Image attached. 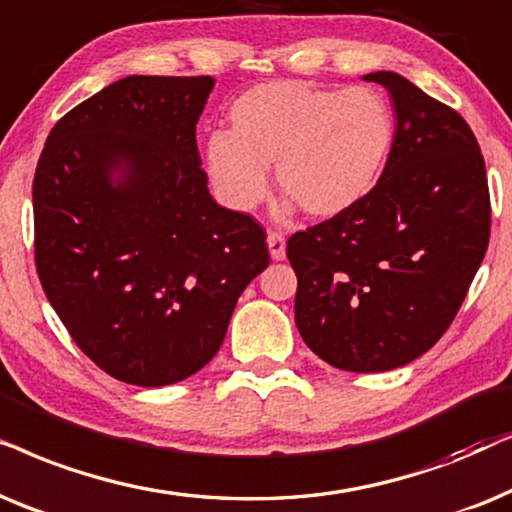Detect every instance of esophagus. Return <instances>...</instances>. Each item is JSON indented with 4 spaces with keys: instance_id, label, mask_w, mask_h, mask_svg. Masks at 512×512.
<instances>
[{
    "instance_id": "34e87169",
    "label": "esophagus",
    "mask_w": 512,
    "mask_h": 512,
    "mask_svg": "<svg viewBox=\"0 0 512 512\" xmlns=\"http://www.w3.org/2000/svg\"><path fill=\"white\" fill-rule=\"evenodd\" d=\"M267 245H269V252L274 260H283L285 257V238L283 234H278V231H269L267 234Z\"/></svg>"
}]
</instances>
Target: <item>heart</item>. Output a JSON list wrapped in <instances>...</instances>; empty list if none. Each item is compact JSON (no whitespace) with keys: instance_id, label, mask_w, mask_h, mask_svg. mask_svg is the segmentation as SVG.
I'll return each instance as SVG.
<instances>
[{"instance_id":"b5f03b06","label":"heart","mask_w":512,"mask_h":512,"mask_svg":"<svg viewBox=\"0 0 512 512\" xmlns=\"http://www.w3.org/2000/svg\"><path fill=\"white\" fill-rule=\"evenodd\" d=\"M234 131L206 140V168L224 206L248 213L267 199L271 170L316 217L342 215L377 187L395 145V114L377 88L271 81L238 95Z\"/></svg>"}]
</instances>
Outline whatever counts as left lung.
<instances>
[{
	"label": "left lung",
	"instance_id": "1",
	"mask_svg": "<svg viewBox=\"0 0 512 512\" xmlns=\"http://www.w3.org/2000/svg\"><path fill=\"white\" fill-rule=\"evenodd\" d=\"M395 145L358 206L297 231L295 323L306 346L346 372H386L426 353L452 323L489 243L485 159L461 114L395 72Z\"/></svg>",
	"mask_w": 512,
	"mask_h": 512
}]
</instances>
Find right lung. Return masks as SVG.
Listing matches in <instances>:
<instances>
[{"mask_svg":"<svg viewBox=\"0 0 512 512\" xmlns=\"http://www.w3.org/2000/svg\"><path fill=\"white\" fill-rule=\"evenodd\" d=\"M213 77L119 79L53 126L32 185L34 262L100 370L133 386L199 372L269 264L250 215L217 206L196 124Z\"/></svg>","mask_w":512,"mask_h":512,"instance_id":"right-lung-1","label":"right lung"}]
</instances>
